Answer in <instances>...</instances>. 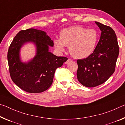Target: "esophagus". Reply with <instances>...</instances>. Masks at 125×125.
Here are the masks:
<instances>
[{
  "instance_id": "1",
  "label": "esophagus",
  "mask_w": 125,
  "mask_h": 125,
  "mask_svg": "<svg viewBox=\"0 0 125 125\" xmlns=\"http://www.w3.org/2000/svg\"><path fill=\"white\" fill-rule=\"evenodd\" d=\"M72 62V60L71 59H68V60H67L66 62H65V64H68V63H70V62Z\"/></svg>"
}]
</instances>
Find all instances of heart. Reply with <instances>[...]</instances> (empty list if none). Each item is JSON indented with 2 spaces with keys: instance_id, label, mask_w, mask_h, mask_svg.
Here are the masks:
<instances>
[{
  "instance_id": "heart-1",
  "label": "heart",
  "mask_w": 125,
  "mask_h": 125,
  "mask_svg": "<svg viewBox=\"0 0 125 125\" xmlns=\"http://www.w3.org/2000/svg\"><path fill=\"white\" fill-rule=\"evenodd\" d=\"M97 41L98 34L96 30L75 25L63 29L59 39L54 40V45L59 51H64V46L69 47L73 57L84 58L94 52Z\"/></svg>"
}]
</instances>
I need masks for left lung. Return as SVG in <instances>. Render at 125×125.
<instances>
[{"label": "left lung", "mask_w": 125, "mask_h": 125, "mask_svg": "<svg viewBox=\"0 0 125 125\" xmlns=\"http://www.w3.org/2000/svg\"><path fill=\"white\" fill-rule=\"evenodd\" d=\"M101 31L97 45L93 53L86 58L78 59L77 79L87 87H94L104 83L115 70L119 54L116 34L111 27L97 22Z\"/></svg>", "instance_id": "1"}]
</instances>
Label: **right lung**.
<instances>
[{
  "label": "right lung",
  "instance_id": "right-lung-1",
  "mask_svg": "<svg viewBox=\"0 0 125 125\" xmlns=\"http://www.w3.org/2000/svg\"><path fill=\"white\" fill-rule=\"evenodd\" d=\"M28 41L36 44L37 54L30 62L23 63L20 60L19 50ZM53 45V41L42 31L30 28L17 33L9 47L7 58L11 78L18 87L29 93H40L50 87L55 70L68 59L49 52V45Z\"/></svg>",
  "mask_w": 125,
  "mask_h": 125
}]
</instances>
